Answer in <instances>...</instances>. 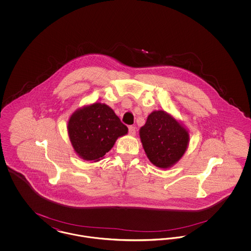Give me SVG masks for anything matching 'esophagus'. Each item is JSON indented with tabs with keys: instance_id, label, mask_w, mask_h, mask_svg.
<instances>
[{
	"instance_id": "esophagus-1",
	"label": "esophagus",
	"mask_w": 251,
	"mask_h": 251,
	"mask_svg": "<svg viewBox=\"0 0 251 251\" xmlns=\"http://www.w3.org/2000/svg\"><path fill=\"white\" fill-rule=\"evenodd\" d=\"M135 132H136L135 127L134 126H129V133L131 134V135H134Z\"/></svg>"
}]
</instances>
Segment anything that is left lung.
Masks as SVG:
<instances>
[{"mask_svg":"<svg viewBox=\"0 0 251 251\" xmlns=\"http://www.w3.org/2000/svg\"><path fill=\"white\" fill-rule=\"evenodd\" d=\"M144 151L157 167H173L186 151L189 132L163 110L153 111L139 131Z\"/></svg>","mask_w":251,"mask_h":251,"instance_id":"left-lung-1","label":"left lung"}]
</instances>
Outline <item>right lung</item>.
I'll return each mask as SVG.
<instances>
[{"mask_svg": "<svg viewBox=\"0 0 251 251\" xmlns=\"http://www.w3.org/2000/svg\"><path fill=\"white\" fill-rule=\"evenodd\" d=\"M68 132L75 152L86 161L97 162L105 155L128 128L113 109L95 102L76 110L68 122Z\"/></svg>", "mask_w": 251, "mask_h": 251, "instance_id": "add662e5", "label": "right lung"}]
</instances>
